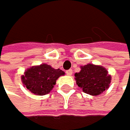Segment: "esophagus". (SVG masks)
<instances>
[{
  "mask_svg": "<svg viewBox=\"0 0 130 130\" xmlns=\"http://www.w3.org/2000/svg\"><path fill=\"white\" fill-rule=\"evenodd\" d=\"M66 73H67V75H68V76H72V69H69V70L67 71Z\"/></svg>",
  "mask_w": 130,
  "mask_h": 130,
  "instance_id": "1",
  "label": "esophagus"
}]
</instances>
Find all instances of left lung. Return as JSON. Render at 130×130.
<instances>
[{
  "mask_svg": "<svg viewBox=\"0 0 130 130\" xmlns=\"http://www.w3.org/2000/svg\"><path fill=\"white\" fill-rule=\"evenodd\" d=\"M75 80L83 92L98 96L109 88L111 76L103 67L89 63L81 66L80 72L75 73Z\"/></svg>",
  "mask_w": 130,
  "mask_h": 130,
  "instance_id": "obj_1",
  "label": "left lung"
}]
</instances>
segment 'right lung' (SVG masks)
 Instances as JSON below:
<instances>
[{
	"label": "right lung",
	"mask_w": 130,
	"mask_h": 130,
	"mask_svg": "<svg viewBox=\"0 0 130 130\" xmlns=\"http://www.w3.org/2000/svg\"><path fill=\"white\" fill-rule=\"evenodd\" d=\"M65 75L62 70L43 63L27 68L21 76L23 86L35 95H45L52 90L58 77Z\"/></svg>",
	"instance_id": "right-lung-1"
}]
</instances>
